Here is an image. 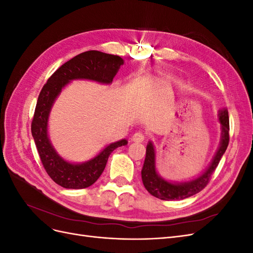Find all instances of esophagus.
Wrapping results in <instances>:
<instances>
[{
  "label": "esophagus",
  "mask_w": 253,
  "mask_h": 253,
  "mask_svg": "<svg viewBox=\"0 0 253 253\" xmlns=\"http://www.w3.org/2000/svg\"><path fill=\"white\" fill-rule=\"evenodd\" d=\"M144 138H145V136L142 133L137 132V133H135L132 136V141H134V142H142L144 140Z\"/></svg>",
  "instance_id": "obj_1"
}]
</instances>
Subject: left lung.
<instances>
[{
  "instance_id": "1",
  "label": "left lung",
  "mask_w": 253,
  "mask_h": 253,
  "mask_svg": "<svg viewBox=\"0 0 253 253\" xmlns=\"http://www.w3.org/2000/svg\"><path fill=\"white\" fill-rule=\"evenodd\" d=\"M218 122L220 125V140L218 148L214 154L208 168L196 178L189 181H169L162 177L156 169V152L154 144L149 141L145 152V159L141 170V178L148 192L163 201H181L192 196L208 185L211 175L215 171L219 160L227 150L229 143V116L226 109L218 112Z\"/></svg>"
}]
</instances>
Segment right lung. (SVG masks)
Segmentation results:
<instances>
[{
	"instance_id": "obj_1",
	"label": "right lung",
	"mask_w": 253,
	"mask_h": 253,
	"mask_svg": "<svg viewBox=\"0 0 253 253\" xmlns=\"http://www.w3.org/2000/svg\"><path fill=\"white\" fill-rule=\"evenodd\" d=\"M125 61L119 56L88 50L74 57L51 75L38 97L32 134L45 171L59 186L84 189L100 177L111 153L127 144L121 139L106 145L96 156L84 163H71L61 157L48 137V119L53 103L62 89L74 80H90L111 84Z\"/></svg>"
}]
</instances>
